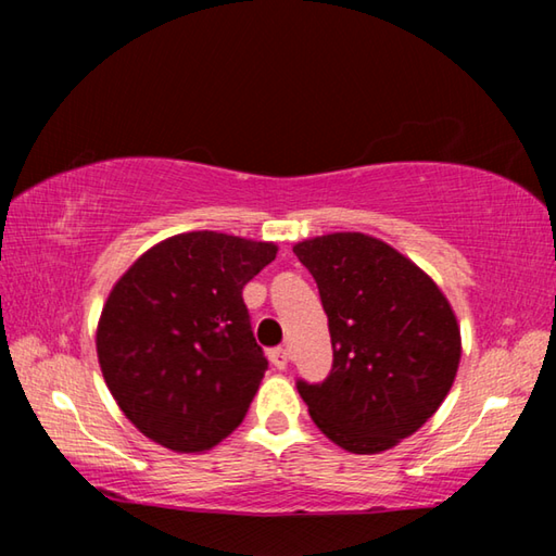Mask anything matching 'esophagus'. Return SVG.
Here are the masks:
<instances>
[{"label": "esophagus", "mask_w": 556, "mask_h": 556, "mask_svg": "<svg viewBox=\"0 0 556 556\" xmlns=\"http://www.w3.org/2000/svg\"><path fill=\"white\" fill-rule=\"evenodd\" d=\"M269 361L277 370H285L289 365V351L287 348H275V351H269Z\"/></svg>", "instance_id": "1"}]
</instances>
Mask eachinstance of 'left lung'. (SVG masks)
<instances>
[{"label":"left lung","mask_w":556,"mask_h":556,"mask_svg":"<svg viewBox=\"0 0 556 556\" xmlns=\"http://www.w3.org/2000/svg\"><path fill=\"white\" fill-rule=\"evenodd\" d=\"M294 255L316 279L333 345L331 375L296 382L314 425L351 454L397 446L456 380L454 308L425 269L372 235H321Z\"/></svg>","instance_id":"left-lung-1"}]
</instances>
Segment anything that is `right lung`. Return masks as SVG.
I'll return each instance as SVG.
<instances>
[{"label": "right lung", "instance_id": "1", "mask_svg": "<svg viewBox=\"0 0 556 556\" xmlns=\"http://www.w3.org/2000/svg\"><path fill=\"white\" fill-rule=\"evenodd\" d=\"M275 242L193 230L149 248L102 306L96 348L125 417L154 444L201 454L240 427L267 357L242 287Z\"/></svg>", "mask_w": 556, "mask_h": 556}]
</instances>
